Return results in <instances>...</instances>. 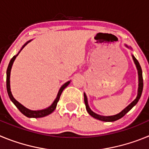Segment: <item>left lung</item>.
I'll list each match as a JSON object with an SVG mask.
<instances>
[{"mask_svg":"<svg viewBox=\"0 0 149 149\" xmlns=\"http://www.w3.org/2000/svg\"><path fill=\"white\" fill-rule=\"evenodd\" d=\"M125 46L127 47V48H130L131 49V47H129L127 46V45H125ZM132 56L133 60L134 62V64L136 65V69H137V73H138V90H137V95H136V98L134 100V101L131 102L128 106H127L123 110L119 113L116 114V115H113V116H101L98 115V114L95 113L93 110H91L90 107H89V104H88V100H87V97H86V93H84V102H85V105H86V109L87 110L88 113L91 116H93V118L96 119H98V120L103 121V122H114V121H116L118 119H121L122 117H123L127 113V112L130 111L131 109L133 108V107H134L135 105L137 104V102L139 101V98L141 97L142 93H143V72H142V68L140 65H139V62L138 60L135 58V56H134L133 54H131Z\"/></svg>","mask_w":149,"mask_h":149,"instance_id":"obj_1","label":"left lung"}]
</instances>
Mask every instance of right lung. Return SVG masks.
<instances>
[{"mask_svg":"<svg viewBox=\"0 0 149 149\" xmlns=\"http://www.w3.org/2000/svg\"><path fill=\"white\" fill-rule=\"evenodd\" d=\"M31 41H32V39H31V40L27 41V42L22 46V48L20 49V51H18V53L16 55H15V56H13V58L11 59V60H10V63H9V65H8L7 67V70H6V90H7L8 95H9V97H10L12 102H13L15 106H16L17 108L20 110V112L22 114H24L25 116L29 117V118H42V117L46 116L51 114V113H53L54 110L56 109V104H57V102H58L59 100H60V95H61L62 93H63V89H65V88L68 86V84H70L71 81L65 83V84H63V86L60 87V90H59L58 93H57V95H56V98H55V100L54 101L53 103L51 104V105H50L48 107H47V108L45 109H42V110H30V109H27V107H25L24 106H23L22 104L19 103L18 101H16V100L14 98V97H13V94H12L11 93V89H10V72H11L12 66H13V63H14V61H15L16 56L19 54L21 51H22V50L25 47V45H27L30 42H31Z\"/></svg>","mask_w":149,"mask_h":149,"instance_id":"obj_1","label":"right lung"}]
</instances>
